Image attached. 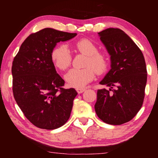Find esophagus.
<instances>
[{
  "instance_id": "1",
  "label": "esophagus",
  "mask_w": 158,
  "mask_h": 158,
  "mask_svg": "<svg viewBox=\"0 0 158 158\" xmlns=\"http://www.w3.org/2000/svg\"><path fill=\"white\" fill-rule=\"evenodd\" d=\"M76 90L77 91V93H79V94H80V93H82L83 92H84L85 89H79V88H77V89H76Z\"/></svg>"
}]
</instances>
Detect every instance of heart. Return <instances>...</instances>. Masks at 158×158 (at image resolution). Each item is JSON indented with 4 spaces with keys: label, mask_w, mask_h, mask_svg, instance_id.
Here are the masks:
<instances>
[{
    "label": "heart",
    "mask_w": 158,
    "mask_h": 158,
    "mask_svg": "<svg viewBox=\"0 0 158 158\" xmlns=\"http://www.w3.org/2000/svg\"><path fill=\"white\" fill-rule=\"evenodd\" d=\"M74 47L79 53L87 56L82 69H72L65 74V79L71 87L82 88L94 79L95 72L98 74L105 73L108 67L107 58L102 53L98 52V47L89 39L79 40L74 44ZM53 64L60 70H65L70 65L72 55L68 46L61 44L57 45L51 53Z\"/></svg>",
    "instance_id": "obj_1"
}]
</instances>
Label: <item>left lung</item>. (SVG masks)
Returning <instances> with one entry per match:
<instances>
[{
    "label": "left lung",
    "instance_id": "obj_1",
    "mask_svg": "<svg viewBox=\"0 0 158 158\" xmlns=\"http://www.w3.org/2000/svg\"><path fill=\"white\" fill-rule=\"evenodd\" d=\"M98 35L111 56V69L100 82L109 89L98 90L95 110L106 123L121 125L131 121L143 105L147 81L145 59L137 45L121 29L107 28Z\"/></svg>",
    "mask_w": 158,
    "mask_h": 158
}]
</instances>
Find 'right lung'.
Returning <instances> with one entry per match:
<instances>
[{"label":"right lung","mask_w":158,"mask_h":158,"mask_svg":"<svg viewBox=\"0 0 158 158\" xmlns=\"http://www.w3.org/2000/svg\"><path fill=\"white\" fill-rule=\"evenodd\" d=\"M77 35L50 28L32 33L12 62L14 98L26 118L41 129H57L70 116L77 92L63 89L65 81L56 71L51 53L58 42Z\"/></svg>","instance_id":"obj_1"}]
</instances>
